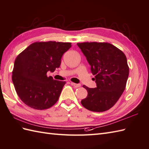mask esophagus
<instances>
[{"mask_svg": "<svg viewBox=\"0 0 149 149\" xmlns=\"http://www.w3.org/2000/svg\"><path fill=\"white\" fill-rule=\"evenodd\" d=\"M71 85L72 86H73L75 88H78V87L81 86L80 84H77V83H71Z\"/></svg>", "mask_w": 149, "mask_h": 149, "instance_id": "34e87169", "label": "esophagus"}]
</instances>
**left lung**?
I'll return each instance as SVG.
<instances>
[{"instance_id":"obj_1","label":"left lung","mask_w":149,"mask_h":149,"mask_svg":"<svg viewBox=\"0 0 149 149\" xmlns=\"http://www.w3.org/2000/svg\"><path fill=\"white\" fill-rule=\"evenodd\" d=\"M95 75L97 87L83 85L88 95L82 106L93 112H104L117 102L126 88L129 67L125 54L107 42L78 43Z\"/></svg>"}]
</instances>
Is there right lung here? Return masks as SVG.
Instances as JSON below:
<instances>
[{
  "label": "right lung",
  "instance_id": "right-lung-1",
  "mask_svg": "<svg viewBox=\"0 0 149 149\" xmlns=\"http://www.w3.org/2000/svg\"><path fill=\"white\" fill-rule=\"evenodd\" d=\"M71 43L37 42L16 58L12 80L17 95L31 108L47 109L58 100L66 82L47 77L48 71L59 68L61 57Z\"/></svg>",
  "mask_w": 149,
  "mask_h": 149
}]
</instances>
